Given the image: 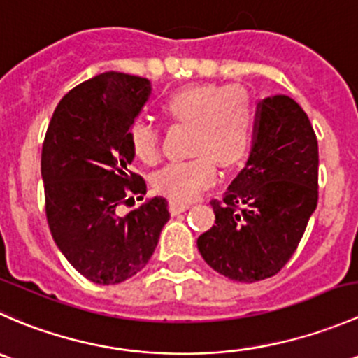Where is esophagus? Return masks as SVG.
I'll return each mask as SVG.
<instances>
[{"label":"esophagus","mask_w":358,"mask_h":358,"mask_svg":"<svg viewBox=\"0 0 358 358\" xmlns=\"http://www.w3.org/2000/svg\"><path fill=\"white\" fill-rule=\"evenodd\" d=\"M189 205L191 203H186V201H174V200H172L169 207H171L172 215H178V214H180V212L187 210V208H189Z\"/></svg>","instance_id":"esophagus-1"}]
</instances>
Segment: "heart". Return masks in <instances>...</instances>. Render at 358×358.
Wrapping results in <instances>:
<instances>
[{"mask_svg": "<svg viewBox=\"0 0 358 358\" xmlns=\"http://www.w3.org/2000/svg\"><path fill=\"white\" fill-rule=\"evenodd\" d=\"M171 122L191 125L187 162H172L153 176L155 189L174 201H189L214 182L217 164L229 169L245 158L254 137L257 108L242 87L187 85L172 92L162 104ZM132 155L143 164H155L160 155V132L148 120H136L129 129Z\"/></svg>", "mask_w": 358, "mask_h": 358, "instance_id": "obj_1", "label": "heart"}]
</instances>
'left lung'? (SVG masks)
Listing matches in <instances>:
<instances>
[{
	"mask_svg": "<svg viewBox=\"0 0 358 358\" xmlns=\"http://www.w3.org/2000/svg\"><path fill=\"white\" fill-rule=\"evenodd\" d=\"M317 200L318 143L306 113L287 95L263 99L249 160L210 201L215 224L198 236V250L229 280L273 277L298 249Z\"/></svg>",
	"mask_w": 358,
	"mask_h": 358,
	"instance_id": "1",
	"label": "left lung"
}]
</instances>
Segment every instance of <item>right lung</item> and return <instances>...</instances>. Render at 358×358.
I'll return each instance as SVG.
<instances>
[{
  "label": "right lung",
  "mask_w": 358,
  "mask_h": 358,
  "mask_svg": "<svg viewBox=\"0 0 358 358\" xmlns=\"http://www.w3.org/2000/svg\"><path fill=\"white\" fill-rule=\"evenodd\" d=\"M150 94L146 78L97 74L64 95L45 136L48 228L71 266L94 284H120L139 273L171 217L164 196L125 217L118 214L134 194H146L144 179L130 171L129 129Z\"/></svg>",
  "instance_id": "obj_1"
}]
</instances>
